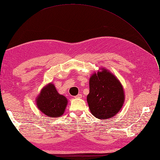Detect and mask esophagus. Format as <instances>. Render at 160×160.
I'll use <instances>...</instances> for the list:
<instances>
[{"mask_svg": "<svg viewBox=\"0 0 160 160\" xmlns=\"http://www.w3.org/2000/svg\"><path fill=\"white\" fill-rule=\"evenodd\" d=\"M75 98H82V95H81V93H79V94L77 95V96H75Z\"/></svg>", "mask_w": 160, "mask_h": 160, "instance_id": "34e87169", "label": "esophagus"}]
</instances>
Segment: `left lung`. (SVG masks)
<instances>
[{"label":"left lung","instance_id":"obj_1","mask_svg":"<svg viewBox=\"0 0 160 160\" xmlns=\"http://www.w3.org/2000/svg\"><path fill=\"white\" fill-rule=\"evenodd\" d=\"M87 102L91 113L99 119L114 117L122 108L125 93L119 80L107 68H101L89 78Z\"/></svg>","mask_w":160,"mask_h":160}]
</instances>
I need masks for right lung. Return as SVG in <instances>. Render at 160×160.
I'll return each instance as SVG.
<instances>
[{
  "mask_svg": "<svg viewBox=\"0 0 160 160\" xmlns=\"http://www.w3.org/2000/svg\"><path fill=\"white\" fill-rule=\"evenodd\" d=\"M67 104V98L58 92L52 83L45 85L36 98L37 108L49 118H57L63 115Z\"/></svg>",
  "mask_w": 160,
  "mask_h": 160,
  "instance_id": "right-lung-1",
  "label": "right lung"
}]
</instances>
